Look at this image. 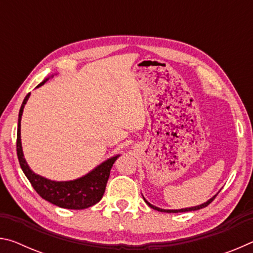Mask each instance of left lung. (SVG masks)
Returning <instances> with one entry per match:
<instances>
[{
  "instance_id": "8db88e82",
  "label": "left lung",
  "mask_w": 253,
  "mask_h": 253,
  "mask_svg": "<svg viewBox=\"0 0 253 253\" xmlns=\"http://www.w3.org/2000/svg\"><path fill=\"white\" fill-rule=\"evenodd\" d=\"M219 194V192H217V193L214 195V196H212L211 199L210 200H208L207 202H204L203 204H200V205H196V207H192V208H185V209H179V210H165V209H161V208H157V207H155V205H153V204H151L148 202V201L144 198L143 196V199H144V201L145 202H146V204L148 205V207H151L152 209H154V210H157V211H160V212H168V213H177V212H191V211H196V210H200V209H203V208H205V207H208V205L212 202V201L215 199V196Z\"/></svg>"
}]
</instances>
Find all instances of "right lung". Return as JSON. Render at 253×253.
Segmentation results:
<instances>
[{"label":"right lung","instance_id":"right-lung-1","mask_svg":"<svg viewBox=\"0 0 253 253\" xmlns=\"http://www.w3.org/2000/svg\"><path fill=\"white\" fill-rule=\"evenodd\" d=\"M49 78H45L37 85V88L43 85ZM29 97L30 93L25 96L19 111L18 138H16V153H18L20 166L24 175L28 177L34 190L42 199L57 205L59 208L84 210L92 207V205L99 202L102 195H104L110 169L113 168L114 163L121 155L118 154V155L108 158L84 176L72 179V181H51V179L41 176L39 174H36L30 169L27 161H25L22 144H21V118H22L24 106L27 104Z\"/></svg>","mask_w":253,"mask_h":253}]
</instances>
